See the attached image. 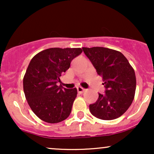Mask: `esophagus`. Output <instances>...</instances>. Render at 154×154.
Masks as SVG:
<instances>
[{"label": "esophagus", "mask_w": 154, "mask_h": 154, "mask_svg": "<svg viewBox=\"0 0 154 154\" xmlns=\"http://www.w3.org/2000/svg\"><path fill=\"white\" fill-rule=\"evenodd\" d=\"M77 92H78L79 93H82L83 92L85 91V89H84V88H82L81 87H77Z\"/></svg>", "instance_id": "obj_1"}]
</instances>
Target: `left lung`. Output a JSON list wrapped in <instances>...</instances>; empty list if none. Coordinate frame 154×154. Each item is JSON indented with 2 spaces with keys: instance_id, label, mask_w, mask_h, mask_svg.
Segmentation results:
<instances>
[{
  "instance_id": "1",
  "label": "left lung",
  "mask_w": 154,
  "mask_h": 154,
  "mask_svg": "<svg viewBox=\"0 0 154 154\" xmlns=\"http://www.w3.org/2000/svg\"><path fill=\"white\" fill-rule=\"evenodd\" d=\"M98 75L103 79L105 94L89 106L91 113L103 120L121 116L130 106L136 89L135 71L119 51L103 47L82 48Z\"/></svg>"
}]
</instances>
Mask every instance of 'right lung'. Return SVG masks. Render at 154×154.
I'll list each match as a JSON object with an SVG mask.
<instances>
[{
	"label": "right lung",
	"mask_w": 154,
	"mask_h": 154,
	"mask_svg": "<svg viewBox=\"0 0 154 154\" xmlns=\"http://www.w3.org/2000/svg\"><path fill=\"white\" fill-rule=\"evenodd\" d=\"M82 52L81 48H51L38 53L29 62L23 79L24 95L35 115L45 122L58 123L69 116L77 89L56 83Z\"/></svg>",
	"instance_id": "obj_1"
}]
</instances>
